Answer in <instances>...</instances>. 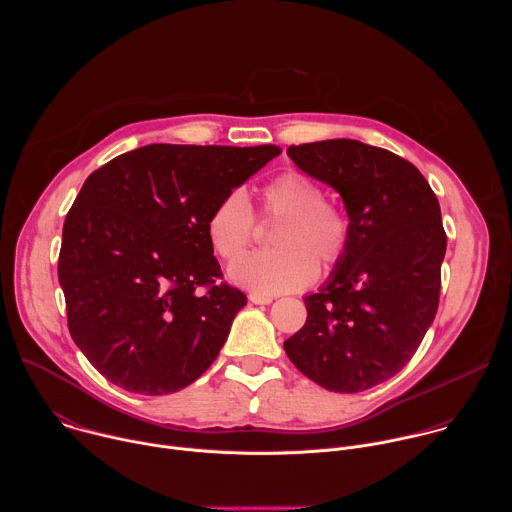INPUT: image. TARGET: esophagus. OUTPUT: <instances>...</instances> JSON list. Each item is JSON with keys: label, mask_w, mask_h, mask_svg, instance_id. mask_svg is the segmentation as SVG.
Listing matches in <instances>:
<instances>
[{"label": "esophagus", "mask_w": 512, "mask_h": 512, "mask_svg": "<svg viewBox=\"0 0 512 512\" xmlns=\"http://www.w3.org/2000/svg\"><path fill=\"white\" fill-rule=\"evenodd\" d=\"M249 302L255 306H269L273 302L271 296H261V294H249Z\"/></svg>", "instance_id": "1"}]
</instances>
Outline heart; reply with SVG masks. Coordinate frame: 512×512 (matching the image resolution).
I'll return each instance as SVG.
<instances>
[{
	"label": "heart",
	"instance_id": "obj_1",
	"mask_svg": "<svg viewBox=\"0 0 512 512\" xmlns=\"http://www.w3.org/2000/svg\"><path fill=\"white\" fill-rule=\"evenodd\" d=\"M263 210L281 216L275 251H255L229 267V279L261 296H279L310 285L324 267L338 263L348 247L346 214L324 200L318 182L298 170L275 176L263 188ZM253 208L241 188L229 190L212 208L206 237L212 251L227 261L239 257L253 235Z\"/></svg>",
	"mask_w": 512,
	"mask_h": 512
}]
</instances>
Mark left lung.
I'll return each instance as SVG.
<instances>
[{
  "instance_id": "obj_1",
  "label": "left lung",
  "mask_w": 512,
  "mask_h": 512,
  "mask_svg": "<svg viewBox=\"0 0 512 512\" xmlns=\"http://www.w3.org/2000/svg\"><path fill=\"white\" fill-rule=\"evenodd\" d=\"M287 156L340 194L350 239L304 298L308 320L285 354L328 391H367L405 367L435 318L448 245L440 202L413 164L356 139L291 145Z\"/></svg>"
}]
</instances>
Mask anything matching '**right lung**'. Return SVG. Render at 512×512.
<instances>
[{
	"mask_svg": "<svg viewBox=\"0 0 512 512\" xmlns=\"http://www.w3.org/2000/svg\"><path fill=\"white\" fill-rule=\"evenodd\" d=\"M275 145L152 143L117 156L83 184L58 257L68 330L93 367L139 395L194 383L221 352L247 296L214 285L221 265L206 221ZM200 284H210L198 295Z\"/></svg>",
	"mask_w": 512,
	"mask_h": 512,
	"instance_id": "right-lung-1",
	"label": "right lung"
}]
</instances>
